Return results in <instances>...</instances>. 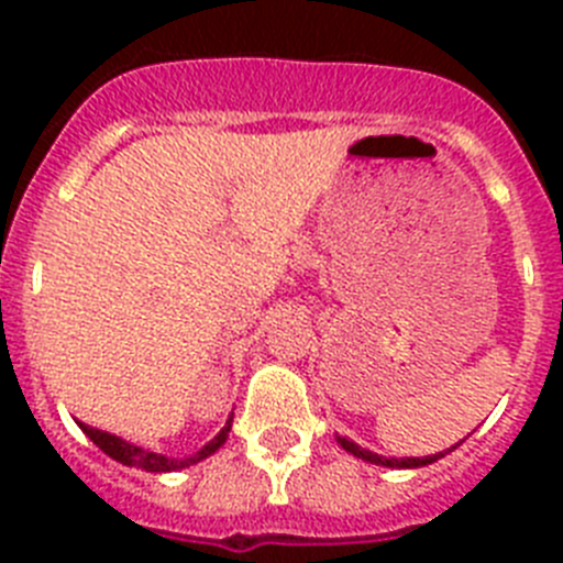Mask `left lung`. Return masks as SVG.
<instances>
[{
  "instance_id": "1",
  "label": "left lung",
  "mask_w": 563,
  "mask_h": 563,
  "mask_svg": "<svg viewBox=\"0 0 563 563\" xmlns=\"http://www.w3.org/2000/svg\"><path fill=\"white\" fill-rule=\"evenodd\" d=\"M338 442H341L343 451H350V454L357 456V460H366V462H372V465H386V467H422V465H431V462H437V460H440V456H445L451 451L449 449V451H445V454H431V456H402V460H386V456L372 454V451L361 449L357 442L346 440V437H338ZM456 445H460V442H456Z\"/></svg>"
}]
</instances>
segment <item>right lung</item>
Instances as JSON below:
<instances>
[{
    "mask_svg": "<svg viewBox=\"0 0 563 563\" xmlns=\"http://www.w3.org/2000/svg\"><path fill=\"white\" fill-rule=\"evenodd\" d=\"M231 422H233V415L228 417L225 429H222L220 434L213 437V440L208 442V445H202V449L197 451V454L186 456V460H172V456L154 454V451H143V449H137V445H132V442L121 440V437L107 434V431H98V429H89V426H84V422H81V431L89 437V440L96 442V445L103 451V454H109V456H112V460L123 462V465L143 467V471H152V474H168V471H183V467H188V465H197V462H202V460H206V456H211L213 451H220L222 445H225V440H228Z\"/></svg>",
    "mask_w": 563,
    "mask_h": 563,
    "instance_id": "add662e5",
    "label": "right lung"
}]
</instances>
